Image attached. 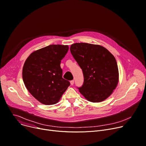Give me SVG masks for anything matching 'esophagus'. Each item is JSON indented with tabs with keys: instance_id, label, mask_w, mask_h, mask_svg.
Instances as JSON below:
<instances>
[{
	"instance_id": "1",
	"label": "esophagus",
	"mask_w": 146,
	"mask_h": 146,
	"mask_svg": "<svg viewBox=\"0 0 146 146\" xmlns=\"http://www.w3.org/2000/svg\"><path fill=\"white\" fill-rule=\"evenodd\" d=\"M70 83H71V85H73L74 84V80L71 81H70Z\"/></svg>"
}]
</instances>
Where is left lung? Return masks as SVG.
<instances>
[{
    "label": "left lung",
    "mask_w": 146,
    "mask_h": 146,
    "mask_svg": "<svg viewBox=\"0 0 146 146\" xmlns=\"http://www.w3.org/2000/svg\"><path fill=\"white\" fill-rule=\"evenodd\" d=\"M71 53L82 70L84 83L78 88L89 101L99 102L113 92L119 81L116 60L106 48L88 43H75Z\"/></svg>",
    "instance_id": "8db88e82"
}]
</instances>
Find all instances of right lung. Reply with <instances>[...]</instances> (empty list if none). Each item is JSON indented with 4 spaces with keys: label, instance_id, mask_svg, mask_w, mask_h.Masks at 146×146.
Instances as JSON below:
<instances>
[{
    "label": "right lung",
    "instance_id": "add662e5",
    "mask_svg": "<svg viewBox=\"0 0 146 146\" xmlns=\"http://www.w3.org/2000/svg\"><path fill=\"white\" fill-rule=\"evenodd\" d=\"M68 46L50 45L32 52L23 68V80L29 92L44 105L57 104L70 82L62 78L60 66Z\"/></svg>",
    "mask_w": 146,
    "mask_h": 146
}]
</instances>
